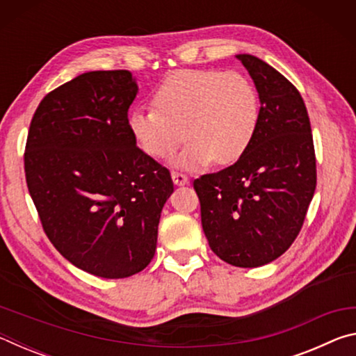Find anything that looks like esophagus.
Masks as SVG:
<instances>
[{
    "label": "esophagus",
    "mask_w": 356,
    "mask_h": 356,
    "mask_svg": "<svg viewBox=\"0 0 356 356\" xmlns=\"http://www.w3.org/2000/svg\"><path fill=\"white\" fill-rule=\"evenodd\" d=\"M171 177H172V182L176 184V185H185V184H188V177H186L185 174L179 172V171H172V172H171Z\"/></svg>",
    "instance_id": "1"
}]
</instances>
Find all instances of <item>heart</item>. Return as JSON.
Listing matches in <instances>:
<instances>
[{"instance_id": "1", "label": "heart", "mask_w": 356, "mask_h": 356, "mask_svg": "<svg viewBox=\"0 0 356 356\" xmlns=\"http://www.w3.org/2000/svg\"><path fill=\"white\" fill-rule=\"evenodd\" d=\"M154 106L130 116V130L146 154L165 160L184 140L174 159L184 170H201L215 160L231 165L254 140L259 95L236 72L179 70L154 94Z\"/></svg>"}]
</instances>
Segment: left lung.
I'll list each match as a JSON object with an SVG mask.
<instances>
[{"mask_svg": "<svg viewBox=\"0 0 356 356\" xmlns=\"http://www.w3.org/2000/svg\"><path fill=\"white\" fill-rule=\"evenodd\" d=\"M256 84L259 125L236 163L193 182L209 246L236 267H261L297 238L316 191L309 116L298 89L272 65L237 55Z\"/></svg>", "mask_w": 356, "mask_h": 356, "instance_id": "obj_1", "label": "left lung"}]
</instances>
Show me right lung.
Wrapping results in <instances>:
<instances>
[{
    "label": "right lung",
    "mask_w": 356,
    "mask_h": 356,
    "mask_svg": "<svg viewBox=\"0 0 356 356\" xmlns=\"http://www.w3.org/2000/svg\"><path fill=\"white\" fill-rule=\"evenodd\" d=\"M129 70H95L48 92L29 125L25 174L42 227L75 267L127 278L152 261L174 191L165 166L136 146Z\"/></svg>",
    "instance_id": "1"
}]
</instances>
